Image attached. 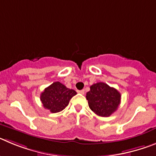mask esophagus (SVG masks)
<instances>
[{
  "mask_svg": "<svg viewBox=\"0 0 156 156\" xmlns=\"http://www.w3.org/2000/svg\"><path fill=\"white\" fill-rule=\"evenodd\" d=\"M79 93H80L81 94H84V90H79Z\"/></svg>",
  "mask_w": 156,
  "mask_h": 156,
  "instance_id": "obj_1",
  "label": "esophagus"
}]
</instances>
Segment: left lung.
Returning a JSON list of instances; mask_svg holds the SVG:
<instances>
[{"label":"left lung","instance_id":"left-lung-1","mask_svg":"<svg viewBox=\"0 0 156 156\" xmlns=\"http://www.w3.org/2000/svg\"><path fill=\"white\" fill-rule=\"evenodd\" d=\"M86 98L90 109L99 116L108 117L115 112L120 104L121 94L114 87L100 82L90 86Z\"/></svg>","mask_w":156,"mask_h":156}]
</instances>
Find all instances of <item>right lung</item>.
Returning a JSON list of instances; mask_svg holds the SVG:
<instances>
[{
	"instance_id": "right-lung-1",
	"label": "right lung",
	"mask_w": 156,
	"mask_h": 156,
	"mask_svg": "<svg viewBox=\"0 0 156 156\" xmlns=\"http://www.w3.org/2000/svg\"><path fill=\"white\" fill-rule=\"evenodd\" d=\"M76 94L75 90L67 88L58 81L45 88L41 94V101L44 108L55 113L62 111Z\"/></svg>"
}]
</instances>
